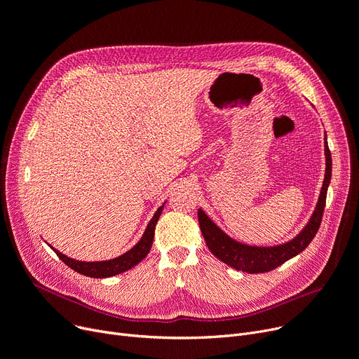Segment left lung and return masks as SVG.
Instances as JSON below:
<instances>
[{
	"mask_svg": "<svg viewBox=\"0 0 359 359\" xmlns=\"http://www.w3.org/2000/svg\"><path fill=\"white\" fill-rule=\"evenodd\" d=\"M324 153H326V174H324V181L316 210L309 224L289 243L275 247H252L238 243L222 231L206 213L198 209L200 229L204 241H206L213 255H216L219 260L236 270L247 273H264L279 267L280 264L295 257L297 254L309 247L320 228L324 206H326L327 189L332 178V155L327 146L326 135H324Z\"/></svg>",
	"mask_w": 359,
	"mask_h": 359,
	"instance_id": "left-lung-1",
	"label": "left lung"
}]
</instances>
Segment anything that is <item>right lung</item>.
<instances>
[{
  "label": "right lung",
  "mask_w": 359,
  "mask_h": 359,
  "mask_svg": "<svg viewBox=\"0 0 359 359\" xmlns=\"http://www.w3.org/2000/svg\"><path fill=\"white\" fill-rule=\"evenodd\" d=\"M163 209V204L156 210L155 216L151 217V220L149 222V225L142 236V240L135 244L131 250H128L127 252H124L123 255H119V257H115L112 260H105V262H80V260H74L67 257L65 254L60 252L58 250L53 248L58 257L68 266L72 267L73 270H76L80 275L84 276H90V278H111L115 275H119V273L127 271L131 267L137 266L146 255L149 254L151 244H153V236H155V228L156 224L159 220V216L162 213Z\"/></svg>",
  "instance_id": "1"
}]
</instances>
